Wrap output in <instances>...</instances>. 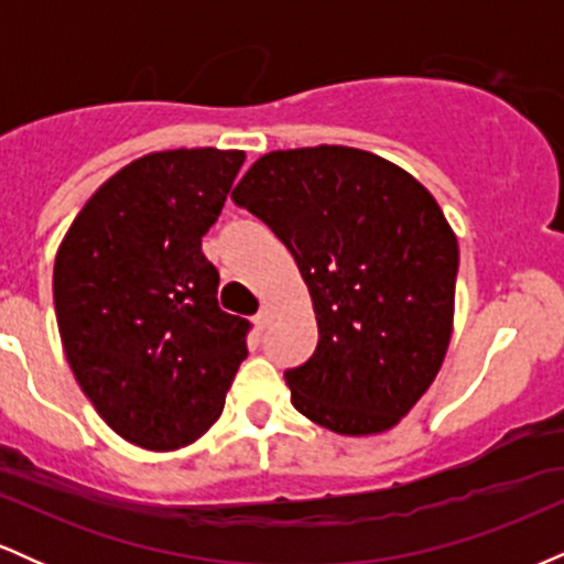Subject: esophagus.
<instances>
[{
	"instance_id": "34e87169",
	"label": "esophagus",
	"mask_w": 564,
	"mask_h": 564,
	"mask_svg": "<svg viewBox=\"0 0 564 564\" xmlns=\"http://www.w3.org/2000/svg\"><path fill=\"white\" fill-rule=\"evenodd\" d=\"M270 321H273V310H270L268 304H262V310H260V313H257V326L268 328Z\"/></svg>"
}]
</instances>
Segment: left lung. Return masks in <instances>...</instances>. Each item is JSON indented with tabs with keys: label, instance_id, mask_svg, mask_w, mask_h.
I'll return each mask as SVG.
<instances>
[{
	"label": "left lung",
	"instance_id": "left-lung-1",
	"mask_svg": "<svg viewBox=\"0 0 564 564\" xmlns=\"http://www.w3.org/2000/svg\"><path fill=\"white\" fill-rule=\"evenodd\" d=\"M232 200L286 243L318 347L291 403L336 435L392 430L435 381L453 334L458 241L413 174L347 145L264 153Z\"/></svg>",
	"mask_w": 564,
	"mask_h": 564
}]
</instances>
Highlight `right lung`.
I'll use <instances>...</instances> for the list:
<instances>
[{
    "mask_svg": "<svg viewBox=\"0 0 564 564\" xmlns=\"http://www.w3.org/2000/svg\"><path fill=\"white\" fill-rule=\"evenodd\" d=\"M243 151L177 148L134 159L89 196L55 254L63 352L119 437L177 451L217 422L249 323L217 304L200 238Z\"/></svg>",
    "mask_w": 564,
    "mask_h": 564,
    "instance_id": "1",
    "label": "right lung"
}]
</instances>
